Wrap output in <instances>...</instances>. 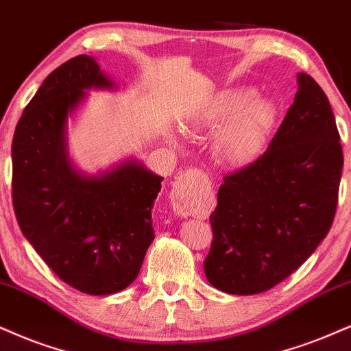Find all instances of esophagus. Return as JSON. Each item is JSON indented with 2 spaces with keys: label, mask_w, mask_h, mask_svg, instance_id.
<instances>
[{
  "label": "esophagus",
  "mask_w": 351,
  "mask_h": 351,
  "mask_svg": "<svg viewBox=\"0 0 351 351\" xmlns=\"http://www.w3.org/2000/svg\"><path fill=\"white\" fill-rule=\"evenodd\" d=\"M200 176L202 172L197 169H189L176 180L171 192V202L177 215L189 216L198 210L197 180H200Z\"/></svg>",
  "instance_id": "obj_1"
}]
</instances>
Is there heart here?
<instances>
[{"mask_svg": "<svg viewBox=\"0 0 351 351\" xmlns=\"http://www.w3.org/2000/svg\"><path fill=\"white\" fill-rule=\"evenodd\" d=\"M275 107L263 99H250L249 90H226L206 110V122L219 130L216 156L231 166L252 162L265 146L275 123Z\"/></svg>", "mask_w": 351, "mask_h": 351, "instance_id": "b5f03b06", "label": "heart"}]
</instances>
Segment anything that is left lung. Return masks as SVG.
<instances>
[{
    "mask_svg": "<svg viewBox=\"0 0 351 351\" xmlns=\"http://www.w3.org/2000/svg\"><path fill=\"white\" fill-rule=\"evenodd\" d=\"M268 149L224 176L210 216L203 268L229 295H257L288 278L334 223L343 151L330 102L306 73Z\"/></svg>",
    "mask_w": 351,
    "mask_h": 351,
    "instance_id": "1",
    "label": "left lung"
}]
</instances>
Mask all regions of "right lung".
Listing matches in <instances>:
<instances>
[{
    "label": "right lung",
    "instance_id": "obj_1",
    "mask_svg": "<svg viewBox=\"0 0 351 351\" xmlns=\"http://www.w3.org/2000/svg\"><path fill=\"white\" fill-rule=\"evenodd\" d=\"M90 88L112 83L93 56L77 55L51 71L27 104L12 138V206L25 239L60 280L104 296L140 274L162 177L136 161L94 177L71 167L64 127Z\"/></svg>",
    "mask_w": 351,
    "mask_h": 351
}]
</instances>
